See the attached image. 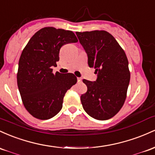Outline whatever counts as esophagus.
<instances>
[{
	"mask_svg": "<svg viewBox=\"0 0 155 155\" xmlns=\"http://www.w3.org/2000/svg\"><path fill=\"white\" fill-rule=\"evenodd\" d=\"M81 81H82V79L81 78H78V82H81Z\"/></svg>",
	"mask_w": 155,
	"mask_h": 155,
	"instance_id": "34e87169",
	"label": "esophagus"
}]
</instances>
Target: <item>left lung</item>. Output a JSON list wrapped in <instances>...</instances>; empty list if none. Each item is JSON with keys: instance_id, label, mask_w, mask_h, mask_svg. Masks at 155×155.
Segmentation results:
<instances>
[{"instance_id": "left-lung-1", "label": "left lung", "mask_w": 155, "mask_h": 155, "mask_svg": "<svg viewBox=\"0 0 155 155\" xmlns=\"http://www.w3.org/2000/svg\"><path fill=\"white\" fill-rule=\"evenodd\" d=\"M88 55L89 67L95 69L96 81L83 79L87 91L81 95L84 110L97 120L114 117L122 107L130 80L124 50L105 31L76 32Z\"/></svg>"}]
</instances>
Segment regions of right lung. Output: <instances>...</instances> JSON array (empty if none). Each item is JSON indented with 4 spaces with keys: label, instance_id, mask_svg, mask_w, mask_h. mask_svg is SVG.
Masks as SVG:
<instances>
[{
    "label": "right lung",
    "instance_id": "right-lung-1",
    "mask_svg": "<svg viewBox=\"0 0 155 155\" xmlns=\"http://www.w3.org/2000/svg\"><path fill=\"white\" fill-rule=\"evenodd\" d=\"M78 41L74 33L45 27L34 34L19 60L17 80L22 103L36 119L46 120L61 110L67 90L77 83L72 73L54 74L52 67L59 61L62 46Z\"/></svg>",
    "mask_w": 155,
    "mask_h": 155
}]
</instances>
